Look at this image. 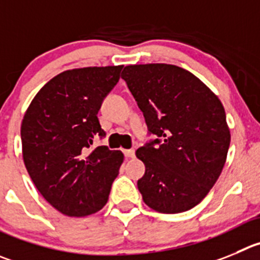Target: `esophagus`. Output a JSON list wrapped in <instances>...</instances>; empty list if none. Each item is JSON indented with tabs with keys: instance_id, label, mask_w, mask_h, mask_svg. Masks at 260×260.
<instances>
[{
	"instance_id": "obj_1",
	"label": "esophagus",
	"mask_w": 260,
	"mask_h": 260,
	"mask_svg": "<svg viewBox=\"0 0 260 260\" xmlns=\"http://www.w3.org/2000/svg\"><path fill=\"white\" fill-rule=\"evenodd\" d=\"M123 154H124V156H125V157H128V159H129V157H133V156H135V150H133V149L124 150V151H123Z\"/></svg>"
}]
</instances>
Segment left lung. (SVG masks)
I'll use <instances>...</instances> for the list:
<instances>
[{
  "instance_id": "left-lung-1",
  "label": "left lung",
  "mask_w": 260,
  "mask_h": 260,
  "mask_svg": "<svg viewBox=\"0 0 260 260\" xmlns=\"http://www.w3.org/2000/svg\"><path fill=\"white\" fill-rule=\"evenodd\" d=\"M122 78L142 111L149 135L136 155L145 204L166 214L198 205L225 163L231 135L222 103L198 77L169 64L128 65Z\"/></svg>"
}]
</instances>
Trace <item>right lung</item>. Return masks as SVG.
<instances>
[{
  "mask_svg": "<svg viewBox=\"0 0 260 260\" xmlns=\"http://www.w3.org/2000/svg\"><path fill=\"white\" fill-rule=\"evenodd\" d=\"M120 67L60 73L40 89L21 123L23 159L41 195L69 217L103 209L123 163L108 146L97 113L120 78Z\"/></svg>",
  "mask_w": 260,
  "mask_h": 260,
  "instance_id": "add662e5",
  "label": "right lung"
}]
</instances>
